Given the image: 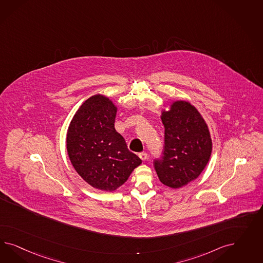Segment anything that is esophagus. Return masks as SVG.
I'll return each instance as SVG.
<instances>
[{"label": "esophagus", "instance_id": "1", "mask_svg": "<svg viewBox=\"0 0 263 263\" xmlns=\"http://www.w3.org/2000/svg\"><path fill=\"white\" fill-rule=\"evenodd\" d=\"M139 157L143 161H145L147 158V154H146V152H141V153H139Z\"/></svg>", "mask_w": 263, "mask_h": 263}]
</instances>
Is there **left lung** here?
Here are the masks:
<instances>
[{"label": "left lung", "instance_id": "8db88e82", "mask_svg": "<svg viewBox=\"0 0 263 263\" xmlns=\"http://www.w3.org/2000/svg\"><path fill=\"white\" fill-rule=\"evenodd\" d=\"M165 127L163 156L154 160L160 181L180 188L195 180L209 161L212 142L206 123L198 110L186 101H176L162 112Z\"/></svg>", "mask_w": 263, "mask_h": 263}]
</instances>
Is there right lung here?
I'll use <instances>...</instances> for the list:
<instances>
[{"mask_svg":"<svg viewBox=\"0 0 263 263\" xmlns=\"http://www.w3.org/2000/svg\"><path fill=\"white\" fill-rule=\"evenodd\" d=\"M116 114L117 107L108 97L91 96L74 115L66 138L76 172L89 185L105 191L119 188L142 163L116 131Z\"/></svg>","mask_w":263,"mask_h":263,"instance_id":"1","label":"right lung"}]
</instances>
